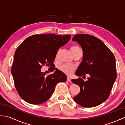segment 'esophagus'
Masks as SVG:
<instances>
[{
  "instance_id": "34e87169",
  "label": "esophagus",
  "mask_w": 125,
  "mask_h": 125,
  "mask_svg": "<svg viewBox=\"0 0 125 125\" xmlns=\"http://www.w3.org/2000/svg\"><path fill=\"white\" fill-rule=\"evenodd\" d=\"M67 81L68 82H71V78L69 77H67Z\"/></svg>"
}]
</instances>
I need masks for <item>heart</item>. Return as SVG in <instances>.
Wrapping results in <instances>:
<instances>
[{
  "mask_svg": "<svg viewBox=\"0 0 125 125\" xmlns=\"http://www.w3.org/2000/svg\"><path fill=\"white\" fill-rule=\"evenodd\" d=\"M79 49H80V48L78 46H77V45H74V46H71L70 48V51L73 55ZM58 69L62 73L66 74V75H69L73 72L74 69H75V67L72 65L64 64L58 67Z\"/></svg>",
  "mask_w": 125,
  "mask_h": 125,
  "instance_id": "1",
  "label": "heart"
}]
</instances>
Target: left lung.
<instances>
[{
    "mask_svg": "<svg viewBox=\"0 0 125 125\" xmlns=\"http://www.w3.org/2000/svg\"><path fill=\"white\" fill-rule=\"evenodd\" d=\"M72 41L77 42L83 50V60L76 75L85 78L72 79L81 91L73 100L84 107H92L108 98L116 78L115 58L112 52L100 39L88 34H77Z\"/></svg>",
    "mask_w": 125,
    "mask_h": 125,
    "instance_id": "8db88e82",
    "label": "left lung"
}]
</instances>
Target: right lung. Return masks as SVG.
<instances>
[{
	"label": "right lung",
	"instance_id": "1",
	"mask_svg": "<svg viewBox=\"0 0 125 125\" xmlns=\"http://www.w3.org/2000/svg\"><path fill=\"white\" fill-rule=\"evenodd\" d=\"M70 35L36 34L26 39L18 46L14 54L12 75L20 97L31 104L44 103L52 96L56 84L67 81V76L54 67L53 62L60 47L70 40ZM52 68L46 76L42 65Z\"/></svg>",
	"mask_w": 125,
	"mask_h": 125
}]
</instances>
